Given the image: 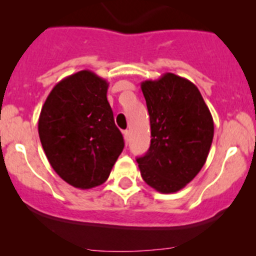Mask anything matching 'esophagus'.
Returning a JSON list of instances; mask_svg holds the SVG:
<instances>
[{"label": "esophagus", "instance_id": "34e87169", "mask_svg": "<svg viewBox=\"0 0 256 256\" xmlns=\"http://www.w3.org/2000/svg\"><path fill=\"white\" fill-rule=\"evenodd\" d=\"M122 135H124V140H125V142L128 144V140H130V131L125 130V131H124V132H122Z\"/></svg>", "mask_w": 256, "mask_h": 256}]
</instances>
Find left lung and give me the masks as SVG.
Returning <instances> with one entry per match:
<instances>
[{"mask_svg": "<svg viewBox=\"0 0 256 256\" xmlns=\"http://www.w3.org/2000/svg\"><path fill=\"white\" fill-rule=\"evenodd\" d=\"M141 90L152 138L147 154L136 160L141 176L157 192H178L207 161L214 136L213 118L198 88L176 74L144 80Z\"/></svg>", "mask_w": 256, "mask_h": 256, "instance_id": "1", "label": "left lung"}]
</instances>
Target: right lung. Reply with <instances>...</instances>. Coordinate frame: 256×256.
<instances>
[{
  "instance_id": "obj_1",
  "label": "right lung",
  "mask_w": 256,
  "mask_h": 256,
  "mask_svg": "<svg viewBox=\"0 0 256 256\" xmlns=\"http://www.w3.org/2000/svg\"><path fill=\"white\" fill-rule=\"evenodd\" d=\"M108 88L105 79L80 70L62 79L40 110L38 134L46 156L58 176L76 188L102 184L125 144Z\"/></svg>"
}]
</instances>
